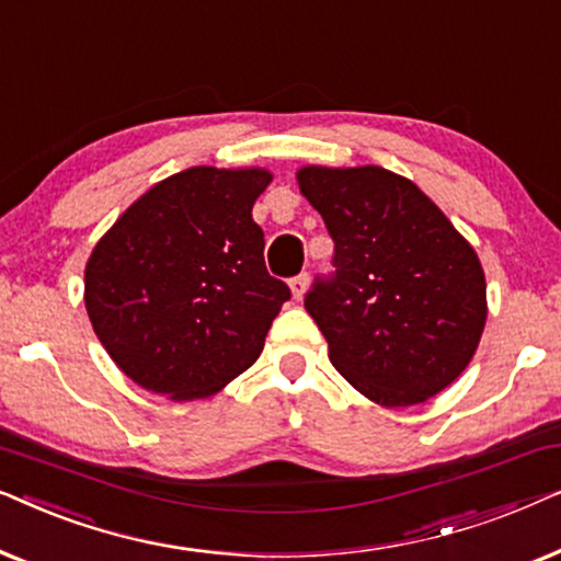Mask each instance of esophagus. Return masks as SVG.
I'll return each mask as SVG.
<instances>
[{
  "instance_id": "obj_1",
  "label": "esophagus",
  "mask_w": 561,
  "mask_h": 561,
  "mask_svg": "<svg viewBox=\"0 0 561 561\" xmlns=\"http://www.w3.org/2000/svg\"><path fill=\"white\" fill-rule=\"evenodd\" d=\"M288 286H290V294H294V298H304L306 288H309V275H306V273L296 275V278H290Z\"/></svg>"
}]
</instances>
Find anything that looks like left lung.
Masks as SVG:
<instances>
[{"label":"left lung","mask_w":561,"mask_h":561,"mask_svg":"<svg viewBox=\"0 0 561 561\" xmlns=\"http://www.w3.org/2000/svg\"><path fill=\"white\" fill-rule=\"evenodd\" d=\"M296 181L334 240L336 275L306 296L332 365L386 409L442 393L485 329L478 252L416 183L380 165H304Z\"/></svg>","instance_id":"left-lung-1"}]
</instances>
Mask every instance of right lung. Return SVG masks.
I'll return each instance as SVG.
<instances>
[{
    "instance_id": "obj_1",
    "label": "right lung",
    "mask_w": 561,
    "mask_h": 561,
    "mask_svg": "<svg viewBox=\"0 0 561 561\" xmlns=\"http://www.w3.org/2000/svg\"><path fill=\"white\" fill-rule=\"evenodd\" d=\"M265 168L196 165L133 202L91 250L83 304L114 365L171 401L219 393L290 298L265 271L252 206Z\"/></svg>"
}]
</instances>
